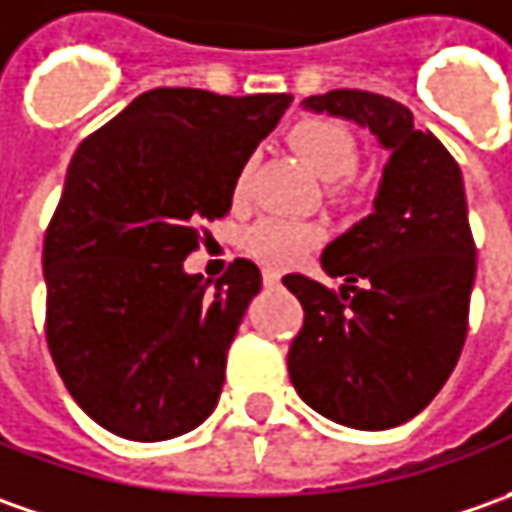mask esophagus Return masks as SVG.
<instances>
[{"label":"esophagus","instance_id":"1","mask_svg":"<svg viewBox=\"0 0 512 512\" xmlns=\"http://www.w3.org/2000/svg\"><path fill=\"white\" fill-rule=\"evenodd\" d=\"M263 283H266V286H277V283H280V272H274V269H263Z\"/></svg>","mask_w":512,"mask_h":512}]
</instances>
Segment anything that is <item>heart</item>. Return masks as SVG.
<instances>
[{
    "label": "heart",
    "instance_id": "b5f03b06",
    "mask_svg": "<svg viewBox=\"0 0 512 512\" xmlns=\"http://www.w3.org/2000/svg\"><path fill=\"white\" fill-rule=\"evenodd\" d=\"M291 144L300 152L311 169L331 181L337 192H345L351 184V172L360 164V147L354 133L334 118H303L291 127ZM252 189V164H243L232 181V203L240 206ZM326 238V229L317 223L289 221V218H266L246 229L243 246L246 252L263 263L286 266L291 260L311 252Z\"/></svg>",
    "mask_w": 512,
    "mask_h": 512
}]
</instances>
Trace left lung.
I'll return each mask as SVG.
<instances>
[{
	"label": "left lung",
	"mask_w": 512,
	"mask_h": 512,
	"mask_svg": "<svg viewBox=\"0 0 512 512\" xmlns=\"http://www.w3.org/2000/svg\"><path fill=\"white\" fill-rule=\"evenodd\" d=\"M303 110L354 121L391 152L374 212L320 257L340 291L286 274L306 311L291 340L289 377L331 422L385 431L414 419L445 385L467 337L476 246L462 169L414 113L368 90L309 96Z\"/></svg>",
	"instance_id": "8db88e82"
}]
</instances>
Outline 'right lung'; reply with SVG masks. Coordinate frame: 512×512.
Returning a JSON list of instances; mask_svg holds the SVG:
<instances>
[{"mask_svg":"<svg viewBox=\"0 0 512 512\" xmlns=\"http://www.w3.org/2000/svg\"><path fill=\"white\" fill-rule=\"evenodd\" d=\"M289 104L158 87L73 155L42 255L47 348L70 397L115 436L161 442L215 411L260 269L238 257L209 289L184 260Z\"/></svg>","mask_w":512,"mask_h":512,"instance_id":"right-lung-1","label":"right lung"}]
</instances>
